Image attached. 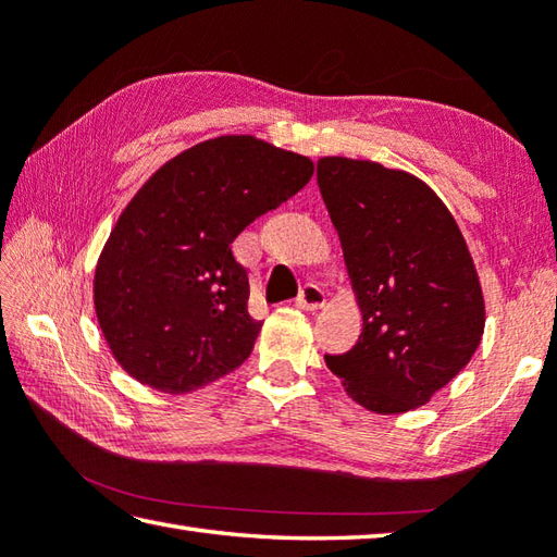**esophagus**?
Listing matches in <instances>:
<instances>
[{"mask_svg":"<svg viewBox=\"0 0 557 557\" xmlns=\"http://www.w3.org/2000/svg\"><path fill=\"white\" fill-rule=\"evenodd\" d=\"M323 304H325V292L319 285H313V282H307V285H304L299 292L297 307L304 311H315V309H321Z\"/></svg>","mask_w":557,"mask_h":557,"instance_id":"1","label":"esophagus"}]
</instances>
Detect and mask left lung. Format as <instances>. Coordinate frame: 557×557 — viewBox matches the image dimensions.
I'll list each match as a JSON object with an SVG mask.
<instances>
[{
  "label": "left lung",
  "mask_w": 557,
  "mask_h": 557,
  "mask_svg": "<svg viewBox=\"0 0 557 557\" xmlns=\"http://www.w3.org/2000/svg\"><path fill=\"white\" fill-rule=\"evenodd\" d=\"M315 178L364 321L352 350L325 364L362 408L416 410L481 345L485 301L466 238L437 193L406 171L323 157Z\"/></svg>",
  "instance_id": "8db88e82"
}]
</instances>
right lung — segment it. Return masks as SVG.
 <instances>
[{"label":"right lung","instance_id":"right-lung-1","mask_svg":"<svg viewBox=\"0 0 557 557\" xmlns=\"http://www.w3.org/2000/svg\"><path fill=\"white\" fill-rule=\"evenodd\" d=\"M313 161L250 135L200 141L163 163L117 216L94 275V307L125 372L190 394L253 350L248 272L234 238L297 195Z\"/></svg>","mask_w":557,"mask_h":557}]
</instances>
